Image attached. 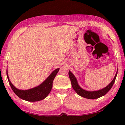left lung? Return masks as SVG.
I'll list each match as a JSON object with an SVG mask.
<instances>
[{
	"mask_svg": "<svg viewBox=\"0 0 125 125\" xmlns=\"http://www.w3.org/2000/svg\"><path fill=\"white\" fill-rule=\"evenodd\" d=\"M117 71L116 72L115 77L112 80L111 82L108 85L106 86L105 88L102 89L97 90V91H93V92H90V91H87L84 90L81 88L78 85L77 79L75 77V76L73 75V74L71 72V71H69L68 74L69 78H70L72 86L73 88V89L75 90V92L83 98H85L89 99H95L99 98L103 96L106 94L111 89V88L113 86L114 83H115L116 76H117Z\"/></svg>",
	"mask_w": 125,
	"mask_h": 125,
	"instance_id": "1",
	"label": "left lung"
}]
</instances>
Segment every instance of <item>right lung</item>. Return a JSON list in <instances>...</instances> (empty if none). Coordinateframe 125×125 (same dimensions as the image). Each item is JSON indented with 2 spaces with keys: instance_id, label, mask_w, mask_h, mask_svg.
Listing matches in <instances>:
<instances>
[{
  "instance_id": "add662e5",
  "label": "right lung",
  "mask_w": 125,
  "mask_h": 125,
  "mask_svg": "<svg viewBox=\"0 0 125 125\" xmlns=\"http://www.w3.org/2000/svg\"><path fill=\"white\" fill-rule=\"evenodd\" d=\"M60 68H57L51 74L47 79L40 85L30 89L23 90H19L15 87L10 81L7 71V78L10 86L15 94L20 98L27 101H37L43 100L49 94L52 88L53 81L56 77Z\"/></svg>"
}]
</instances>
